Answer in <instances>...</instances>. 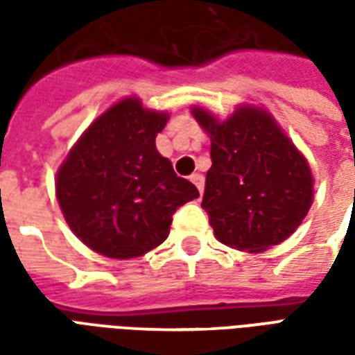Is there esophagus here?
<instances>
[{"mask_svg":"<svg viewBox=\"0 0 355 355\" xmlns=\"http://www.w3.org/2000/svg\"><path fill=\"white\" fill-rule=\"evenodd\" d=\"M190 180H192L193 184L198 186L200 193H203V188H205V178H203V175H200V173H193L192 177H190Z\"/></svg>","mask_w":355,"mask_h":355,"instance_id":"obj_1","label":"esophagus"}]
</instances>
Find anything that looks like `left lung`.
<instances>
[{
    "label": "left lung",
    "mask_w": 355,
    "mask_h": 355,
    "mask_svg": "<svg viewBox=\"0 0 355 355\" xmlns=\"http://www.w3.org/2000/svg\"><path fill=\"white\" fill-rule=\"evenodd\" d=\"M192 116L211 139L201 207L215 238L247 253L279 245L312 207L308 159L261 106L241 104L226 119L193 106Z\"/></svg>",
    "instance_id": "left-lung-1"
}]
</instances>
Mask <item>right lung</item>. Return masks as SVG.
I'll list each match as a JSON object with an SVG mask.
<instances>
[{
    "label": "right lung",
    "mask_w": 355,
    "mask_h": 355,
    "mask_svg": "<svg viewBox=\"0 0 355 355\" xmlns=\"http://www.w3.org/2000/svg\"><path fill=\"white\" fill-rule=\"evenodd\" d=\"M167 119L137 96L121 98L89 125L58 167L60 211L94 253L142 257L167 239L175 211L200 198L155 148Z\"/></svg>",
    "instance_id": "add662e5"
}]
</instances>
